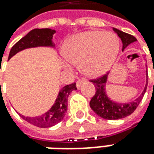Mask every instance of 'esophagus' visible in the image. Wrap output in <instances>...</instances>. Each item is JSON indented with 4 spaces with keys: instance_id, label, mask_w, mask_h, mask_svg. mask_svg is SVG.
Segmentation results:
<instances>
[{
    "instance_id": "esophagus-1",
    "label": "esophagus",
    "mask_w": 154,
    "mask_h": 154,
    "mask_svg": "<svg viewBox=\"0 0 154 154\" xmlns=\"http://www.w3.org/2000/svg\"><path fill=\"white\" fill-rule=\"evenodd\" d=\"M85 82V80L84 79H80V80H78L77 81V88H79L82 86V84H83Z\"/></svg>"
}]
</instances>
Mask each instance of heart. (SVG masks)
<instances>
[{
	"label": "heart",
	"mask_w": 154,
	"mask_h": 154,
	"mask_svg": "<svg viewBox=\"0 0 154 154\" xmlns=\"http://www.w3.org/2000/svg\"><path fill=\"white\" fill-rule=\"evenodd\" d=\"M118 36L111 32L85 31L68 38L64 44V55L73 64H80L82 72L89 77H99L112 66L119 53ZM64 66L69 67L66 62Z\"/></svg>",
	"instance_id": "1"
}]
</instances>
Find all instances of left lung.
<instances>
[{
    "label": "left lung",
    "instance_id": "left-lung-1",
    "mask_svg": "<svg viewBox=\"0 0 154 154\" xmlns=\"http://www.w3.org/2000/svg\"><path fill=\"white\" fill-rule=\"evenodd\" d=\"M114 32L119 36L123 43V49H125L128 46L136 42V38L135 36L130 34H127L124 31H121L119 29L112 28ZM109 73L106 74L105 76L99 77L97 79L92 80L94 87H95V94L91 99L89 106L99 117L107 120H117L120 119H124L125 117L129 116L132 112H134L138 105L141 101V99L144 96V94L146 92V86H147V73L146 77V85L144 88V90L140 95L137 99H135L133 101H130L127 103H121L117 102L109 98L107 93H106V82L108 80Z\"/></svg>",
    "mask_w": 154,
    "mask_h": 154
}]
</instances>
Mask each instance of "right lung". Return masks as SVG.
I'll return each mask as SVG.
<instances>
[{
	"label": "right lung",
	"instance_id": "1",
	"mask_svg": "<svg viewBox=\"0 0 154 154\" xmlns=\"http://www.w3.org/2000/svg\"><path fill=\"white\" fill-rule=\"evenodd\" d=\"M55 32V29H52L49 28L34 29L30 30L28 34L24 35L23 38H21L11 48L8 56V60L16 54L26 48L46 47L54 49L55 44L53 41V38ZM73 90H77L75 82L69 85H66L65 87L62 88L59 91L55 102L52 106V107L41 116L32 117V118L25 117L24 115H20V116L28 123L40 128H49L52 126H54L61 122L65 118V115L67 111L68 97L69 94Z\"/></svg>",
	"mask_w": 154,
	"mask_h": 154
}]
</instances>
